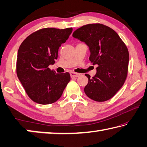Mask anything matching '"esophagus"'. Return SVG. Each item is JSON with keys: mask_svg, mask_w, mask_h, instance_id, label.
Segmentation results:
<instances>
[{"mask_svg": "<svg viewBox=\"0 0 147 147\" xmlns=\"http://www.w3.org/2000/svg\"><path fill=\"white\" fill-rule=\"evenodd\" d=\"M70 75H71L72 78H73V77H78V76H80V74L76 73H74V72H71V73H70Z\"/></svg>", "mask_w": 147, "mask_h": 147, "instance_id": "1", "label": "esophagus"}]
</instances>
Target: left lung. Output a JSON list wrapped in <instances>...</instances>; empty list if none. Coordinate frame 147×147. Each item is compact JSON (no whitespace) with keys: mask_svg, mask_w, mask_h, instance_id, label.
<instances>
[{"mask_svg":"<svg viewBox=\"0 0 147 147\" xmlns=\"http://www.w3.org/2000/svg\"><path fill=\"white\" fill-rule=\"evenodd\" d=\"M73 36L89 47V60L98 65L93 78L85 74L88 78L84 88L86 94L97 102L111 98L127 77L129 53L126 45L112 28L99 23L82 26Z\"/></svg>","mask_w":147,"mask_h":147,"instance_id":"1","label":"left lung"}]
</instances>
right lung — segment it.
Returning a JSON list of instances; mask_svg holds the SVG:
<instances>
[{"label":"right lung","mask_w":147,"mask_h":147,"mask_svg":"<svg viewBox=\"0 0 147 147\" xmlns=\"http://www.w3.org/2000/svg\"><path fill=\"white\" fill-rule=\"evenodd\" d=\"M72 31V28H42L28 36L20 45L17 75L26 94L35 102H55L70 81L69 73H56L49 66L55 63L59 47L65 43Z\"/></svg>","instance_id":"obj_1"}]
</instances>
